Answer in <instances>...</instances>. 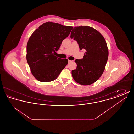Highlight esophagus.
<instances>
[{"label": "esophagus", "instance_id": "1", "mask_svg": "<svg viewBox=\"0 0 134 134\" xmlns=\"http://www.w3.org/2000/svg\"><path fill=\"white\" fill-rule=\"evenodd\" d=\"M72 62V61L70 60H68V63H71Z\"/></svg>", "mask_w": 134, "mask_h": 134}]
</instances>
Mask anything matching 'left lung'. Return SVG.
Listing matches in <instances>:
<instances>
[{"mask_svg":"<svg viewBox=\"0 0 134 134\" xmlns=\"http://www.w3.org/2000/svg\"><path fill=\"white\" fill-rule=\"evenodd\" d=\"M70 38L76 40L80 49H85L83 59H76V68L72 75L77 83L88 85L96 82L105 69L108 57L107 42L102 35L88 26L73 28Z\"/></svg>","mask_w":134,"mask_h":134,"instance_id":"obj_1","label":"left lung"}]
</instances>
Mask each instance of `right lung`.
<instances>
[{
  "instance_id": "add662e5",
  "label": "right lung",
  "mask_w": 134,
  "mask_h": 134,
  "mask_svg": "<svg viewBox=\"0 0 134 134\" xmlns=\"http://www.w3.org/2000/svg\"><path fill=\"white\" fill-rule=\"evenodd\" d=\"M73 26L46 22L37 29L26 45V58L33 76L39 81L55 80L68 64L67 59L54 55Z\"/></svg>"
}]
</instances>
